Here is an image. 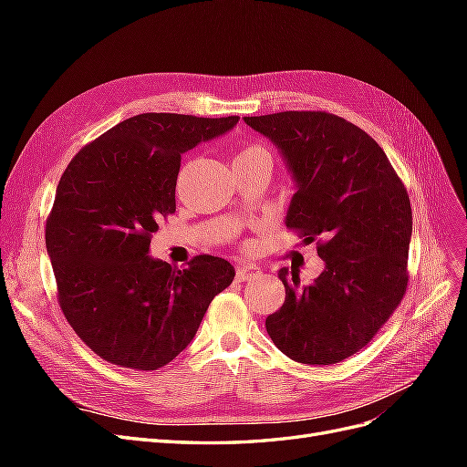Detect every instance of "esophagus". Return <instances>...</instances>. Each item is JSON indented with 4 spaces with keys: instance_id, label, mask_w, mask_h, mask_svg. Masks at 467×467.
Instances as JSON below:
<instances>
[{
    "instance_id": "obj_1",
    "label": "esophagus",
    "mask_w": 467,
    "mask_h": 467,
    "mask_svg": "<svg viewBox=\"0 0 467 467\" xmlns=\"http://www.w3.org/2000/svg\"><path fill=\"white\" fill-rule=\"evenodd\" d=\"M259 275H261V268L257 265H242V266H237V271H235V278L239 282L257 278Z\"/></svg>"
}]
</instances>
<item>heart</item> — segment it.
Returning a JSON list of instances; mask_svg holds the SVG:
<instances>
[{
	"label": "heart",
	"instance_id": "b5f03b06",
	"mask_svg": "<svg viewBox=\"0 0 467 467\" xmlns=\"http://www.w3.org/2000/svg\"><path fill=\"white\" fill-rule=\"evenodd\" d=\"M253 158H263L266 161H271V153H268V150L265 146H259V144H245L242 146V150H239L235 153L234 161H242V160H253Z\"/></svg>",
	"mask_w": 467,
	"mask_h": 467
}]
</instances>
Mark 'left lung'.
<instances>
[{
  "label": "left lung",
  "mask_w": 467,
  "mask_h": 467,
  "mask_svg": "<svg viewBox=\"0 0 467 467\" xmlns=\"http://www.w3.org/2000/svg\"><path fill=\"white\" fill-rule=\"evenodd\" d=\"M278 148L296 182L286 228L317 244L323 273L307 286L286 268V300L265 325L302 364H335L370 343L407 288L411 202L376 140L321 110L244 119Z\"/></svg>",
  "instance_id": "obj_1"
}]
</instances>
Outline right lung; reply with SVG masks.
<instances>
[{
	"mask_svg": "<svg viewBox=\"0 0 467 467\" xmlns=\"http://www.w3.org/2000/svg\"><path fill=\"white\" fill-rule=\"evenodd\" d=\"M239 117L144 112L81 148L58 182L47 251L58 302L95 355L158 370L185 350L234 266L199 255L189 268L150 257L151 234L175 212L181 155L232 130Z\"/></svg>",
	"mask_w": 467,
	"mask_h": 467,
	"instance_id": "1",
	"label": "right lung"
}]
</instances>
